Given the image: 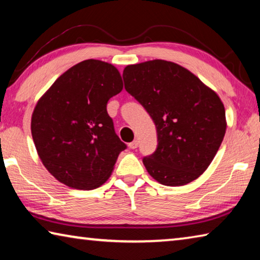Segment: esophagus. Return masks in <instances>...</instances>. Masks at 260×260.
I'll use <instances>...</instances> for the list:
<instances>
[{"label": "esophagus", "mask_w": 260, "mask_h": 260, "mask_svg": "<svg viewBox=\"0 0 260 260\" xmlns=\"http://www.w3.org/2000/svg\"><path fill=\"white\" fill-rule=\"evenodd\" d=\"M128 147L131 148V149H136L139 147V141L138 140H134L133 142H131L129 144H128Z\"/></svg>", "instance_id": "esophagus-1"}]
</instances>
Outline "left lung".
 Instances as JSON below:
<instances>
[{"label": "left lung", "mask_w": 260, "mask_h": 260, "mask_svg": "<svg viewBox=\"0 0 260 260\" xmlns=\"http://www.w3.org/2000/svg\"><path fill=\"white\" fill-rule=\"evenodd\" d=\"M125 89L150 114L156 151L143 158L164 186H183L204 173L226 133V113L215 91L181 65L162 59L128 65Z\"/></svg>", "instance_id": "1"}]
</instances>
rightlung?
I'll return each instance as SVG.
<instances>
[{
  "label": "right lung",
  "mask_w": 260,
  "mask_h": 260,
  "mask_svg": "<svg viewBox=\"0 0 260 260\" xmlns=\"http://www.w3.org/2000/svg\"><path fill=\"white\" fill-rule=\"evenodd\" d=\"M122 90L113 65L80 61L64 72L34 108L30 131L42 164L68 187L103 184L126 144L114 132L107 104Z\"/></svg>",
  "instance_id": "obj_1"
}]
</instances>
